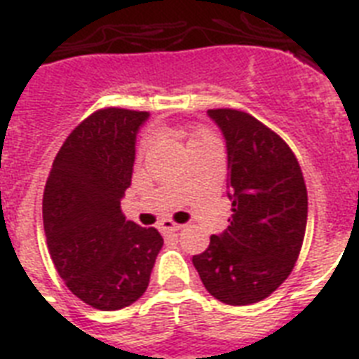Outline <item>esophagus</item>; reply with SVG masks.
Listing matches in <instances>:
<instances>
[{"label": "esophagus", "instance_id": "esophagus-1", "mask_svg": "<svg viewBox=\"0 0 359 359\" xmlns=\"http://www.w3.org/2000/svg\"><path fill=\"white\" fill-rule=\"evenodd\" d=\"M158 229L162 230V232H177V230L182 229V225H179V223H175V221L171 219H162L160 221Z\"/></svg>", "mask_w": 359, "mask_h": 359}]
</instances>
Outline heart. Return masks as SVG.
I'll return each instance as SVG.
<instances>
[{"instance_id":"1","label":"heart","mask_w":359,"mask_h":359,"mask_svg":"<svg viewBox=\"0 0 359 359\" xmlns=\"http://www.w3.org/2000/svg\"><path fill=\"white\" fill-rule=\"evenodd\" d=\"M205 138H210V134H206V133H201L199 136H197V138H194L191 140V142H189V144H194V142H199V140H205ZM149 144V138H145L144 140V145H147Z\"/></svg>"}]
</instances>
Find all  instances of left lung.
Here are the masks:
<instances>
[{
    "label": "left lung",
    "mask_w": 359,
    "mask_h": 359,
    "mask_svg": "<svg viewBox=\"0 0 359 359\" xmlns=\"http://www.w3.org/2000/svg\"><path fill=\"white\" fill-rule=\"evenodd\" d=\"M208 116L225 138L234 214L191 262L217 301L255 304L295 267L308 219L304 177L284 140L250 114L215 109Z\"/></svg>",
    "instance_id": "obj_1"
}]
</instances>
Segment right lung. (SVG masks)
<instances>
[{
    "label": "right lung",
    "mask_w": 359,
    "mask_h": 359,
    "mask_svg": "<svg viewBox=\"0 0 359 359\" xmlns=\"http://www.w3.org/2000/svg\"><path fill=\"white\" fill-rule=\"evenodd\" d=\"M149 112L103 109L77 125L43 189V230L58 275L92 308L121 310L144 295L164 245L156 229L125 221L136 136Z\"/></svg>",
    "instance_id": "obj_1"
}]
</instances>
